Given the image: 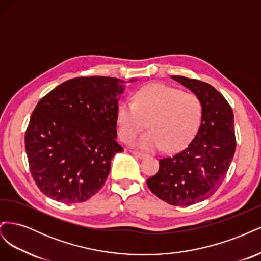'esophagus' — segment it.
Returning a JSON list of instances; mask_svg holds the SVG:
<instances>
[{"instance_id": "esophagus-1", "label": "esophagus", "mask_w": 261, "mask_h": 261, "mask_svg": "<svg viewBox=\"0 0 261 261\" xmlns=\"http://www.w3.org/2000/svg\"><path fill=\"white\" fill-rule=\"evenodd\" d=\"M132 153H133V155H135L136 158H138V159H144V158H146V156H147V154H146V153H144V152L132 151Z\"/></svg>"}]
</instances>
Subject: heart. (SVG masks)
Masks as SVG:
<instances>
[{
    "mask_svg": "<svg viewBox=\"0 0 261 261\" xmlns=\"http://www.w3.org/2000/svg\"><path fill=\"white\" fill-rule=\"evenodd\" d=\"M201 118V105L195 94L163 84L139 89L134 102L123 101L117 109L118 135L128 143L144 128L150 129L134 145L147 150H176L193 137Z\"/></svg>",
    "mask_w": 261,
    "mask_h": 261,
    "instance_id": "1",
    "label": "heart"
}]
</instances>
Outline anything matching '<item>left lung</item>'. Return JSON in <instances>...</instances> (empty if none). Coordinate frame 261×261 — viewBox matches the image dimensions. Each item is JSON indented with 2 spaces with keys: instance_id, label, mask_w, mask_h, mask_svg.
Instances as JSON below:
<instances>
[{
  "instance_id": "1",
  "label": "left lung",
  "mask_w": 261,
  "mask_h": 261,
  "mask_svg": "<svg viewBox=\"0 0 261 261\" xmlns=\"http://www.w3.org/2000/svg\"><path fill=\"white\" fill-rule=\"evenodd\" d=\"M171 78L199 99L200 126L184 150L159 160V171L147 185L163 201L186 207L209 198L222 184L236 147L234 116L225 98L211 85L183 76Z\"/></svg>"
}]
</instances>
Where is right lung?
<instances>
[{
  "label": "right lung",
  "instance_id": "add662e5",
  "mask_svg": "<svg viewBox=\"0 0 261 261\" xmlns=\"http://www.w3.org/2000/svg\"><path fill=\"white\" fill-rule=\"evenodd\" d=\"M126 83L105 76L77 77L38 102L25 146L31 175L46 197L83 202L105 185L113 156L123 151L116 124Z\"/></svg>",
  "mask_w": 261,
  "mask_h": 261
}]
</instances>
